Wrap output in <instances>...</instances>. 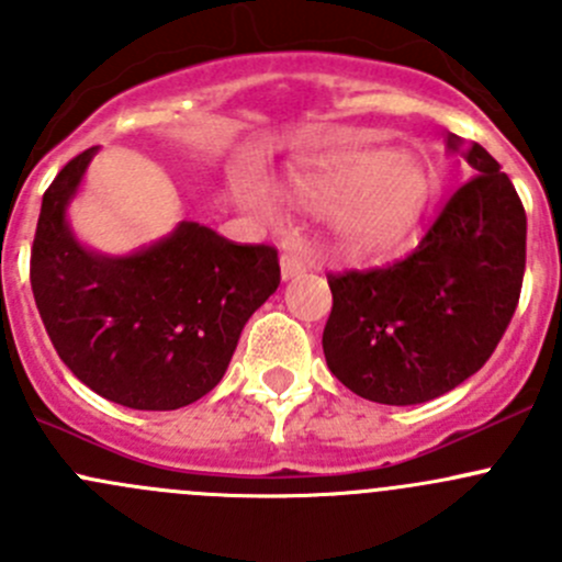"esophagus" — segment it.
<instances>
[{"mask_svg":"<svg viewBox=\"0 0 562 562\" xmlns=\"http://www.w3.org/2000/svg\"><path fill=\"white\" fill-rule=\"evenodd\" d=\"M280 269H282V280H293V277H299L304 269H307V263H304L296 252H282Z\"/></svg>","mask_w":562,"mask_h":562,"instance_id":"34e87169","label":"esophagus"}]
</instances>
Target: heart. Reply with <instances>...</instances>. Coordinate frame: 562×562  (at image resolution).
Wrapping results in <instances>:
<instances>
[{"label": "heart", "mask_w": 562, "mask_h": 562, "mask_svg": "<svg viewBox=\"0 0 562 562\" xmlns=\"http://www.w3.org/2000/svg\"><path fill=\"white\" fill-rule=\"evenodd\" d=\"M432 173L411 155L389 149H350L326 157L293 176L299 203L315 212H339L345 247L359 255L396 249L422 220L432 195ZM266 214L280 212L271 192H252Z\"/></svg>", "instance_id": "obj_1"}]
</instances>
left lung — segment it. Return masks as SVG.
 <instances>
[{
  "mask_svg": "<svg viewBox=\"0 0 562 562\" xmlns=\"http://www.w3.org/2000/svg\"><path fill=\"white\" fill-rule=\"evenodd\" d=\"M475 176L446 201L418 247L367 271L328 274L323 353L331 375L381 405H418L486 364L525 277V206L481 144L449 135Z\"/></svg>",
  "mask_w": 562,
  "mask_h": 562,
  "instance_id": "1",
  "label": "left lung"
}]
</instances>
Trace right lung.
Returning <instances> with one entry per match:
<instances>
[{
    "instance_id": "1",
    "label": "right lung",
    "mask_w": 562,
    "mask_h": 562,
    "mask_svg": "<svg viewBox=\"0 0 562 562\" xmlns=\"http://www.w3.org/2000/svg\"><path fill=\"white\" fill-rule=\"evenodd\" d=\"M94 151L72 157L43 195L35 304L78 381L133 411H176L223 381L249 315L280 285V258L198 223L122 258L78 245L67 203Z\"/></svg>"
}]
</instances>
